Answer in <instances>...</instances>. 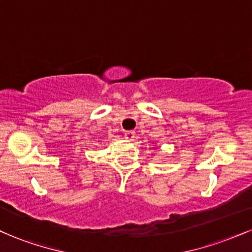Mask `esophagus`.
<instances>
[{"mask_svg":"<svg viewBox=\"0 0 252 252\" xmlns=\"http://www.w3.org/2000/svg\"><path fill=\"white\" fill-rule=\"evenodd\" d=\"M124 137H126V140H134V138H135V131H134V130H129V131H126V132H124Z\"/></svg>","mask_w":252,"mask_h":252,"instance_id":"esophagus-1","label":"esophagus"}]
</instances>
